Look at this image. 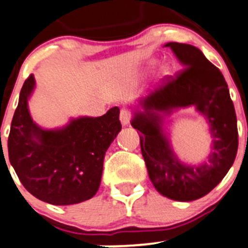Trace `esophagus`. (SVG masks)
<instances>
[{"label": "esophagus", "mask_w": 248, "mask_h": 248, "mask_svg": "<svg viewBox=\"0 0 248 248\" xmlns=\"http://www.w3.org/2000/svg\"><path fill=\"white\" fill-rule=\"evenodd\" d=\"M130 120H131V113L126 109H122L120 110V122H122L123 125H128L130 124Z\"/></svg>", "instance_id": "34e87169"}]
</instances>
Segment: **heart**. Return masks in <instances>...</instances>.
I'll return each mask as SVG.
<instances>
[{"label": "heart", "instance_id": "heart-1", "mask_svg": "<svg viewBox=\"0 0 248 248\" xmlns=\"http://www.w3.org/2000/svg\"><path fill=\"white\" fill-rule=\"evenodd\" d=\"M166 70H167V69H166V67H161V71H162V72H166Z\"/></svg>", "mask_w": 248, "mask_h": 248}]
</instances>
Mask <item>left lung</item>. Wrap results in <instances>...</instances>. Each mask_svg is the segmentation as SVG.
<instances>
[{
    "label": "left lung",
    "instance_id": "1",
    "mask_svg": "<svg viewBox=\"0 0 248 248\" xmlns=\"http://www.w3.org/2000/svg\"><path fill=\"white\" fill-rule=\"evenodd\" d=\"M183 70L166 76L163 85L140 99L142 110L134 112L131 125L139 130L141 154L149 177L158 193L178 202L208 194L226 176L238 147L237 119L228 83L217 66L198 47L167 43ZM194 105L209 122L212 152L199 166L185 165L174 155L162 129L163 115Z\"/></svg>",
    "mask_w": 248,
    "mask_h": 248
}]
</instances>
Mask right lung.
Listing matches in <instances>:
<instances>
[{
	"label": "right lung",
	"instance_id": "1",
	"mask_svg": "<svg viewBox=\"0 0 248 248\" xmlns=\"http://www.w3.org/2000/svg\"><path fill=\"white\" fill-rule=\"evenodd\" d=\"M33 75L24 81L8 136V157L35 198L71 205L88 201L101 185L106 151L122 130L119 108L102 117H79L60 129L40 128L29 114Z\"/></svg>",
	"mask_w": 248,
	"mask_h": 248
}]
</instances>
